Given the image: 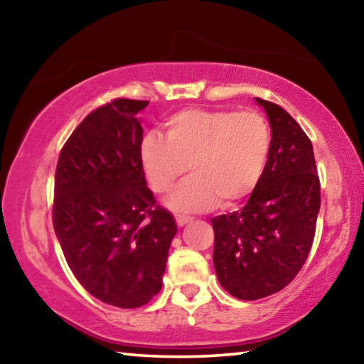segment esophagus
<instances>
[{
  "mask_svg": "<svg viewBox=\"0 0 364 364\" xmlns=\"http://www.w3.org/2000/svg\"><path fill=\"white\" fill-rule=\"evenodd\" d=\"M175 220H176V225H178V226H184L186 223H189V221L193 220V218H191V217H184V215H176Z\"/></svg>",
  "mask_w": 364,
  "mask_h": 364,
  "instance_id": "esophagus-1",
  "label": "esophagus"
}]
</instances>
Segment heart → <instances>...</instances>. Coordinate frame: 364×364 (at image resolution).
I'll return each mask as SVG.
<instances>
[{"label":"heart","mask_w":364,"mask_h":364,"mask_svg":"<svg viewBox=\"0 0 364 364\" xmlns=\"http://www.w3.org/2000/svg\"><path fill=\"white\" fill-rule=\"evenodd\" d=\"M167 138L151 133L139 147L147 181L167 194L188 168L193 176L168 199L176 212L230 207L254 193L267 168L271 132L254 110L186 109L167 120Z\"/></svg>","instance_id":"1"}]
</instances>
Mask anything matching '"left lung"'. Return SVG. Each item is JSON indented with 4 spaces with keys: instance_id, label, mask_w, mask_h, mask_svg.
I'll use <instances>...</instances> for the list:
<instances>
[{
    "instance_id": "1",
    "label": "left lung",
    "mask_w": 364,
    "mask_h": 364,
    "mask_svg": "<svg viewBox=\"0 0 364 364\" xmlns=\"http://www.w3.org/2000/svg\"><path fill=\"white\" fill-rule=\"evenodd\" d=\"M255 101L271 127L267 168L241 212L210 220L217 278L241 300L268 297L297 276L310 254L321 204L311 141L278 104Z\"/></svg>"
}]
</instances>
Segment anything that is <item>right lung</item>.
Segmentation results:
<instances>
[{"label": "right lung", "instance_id": "right-lung-1", "mask_svg": "<svg viewBox=\"0 0 364 364\" xmlns=\"http://www.w3.org/2000/svg\"><path fill=\"white\" fill-rule=\"evenodd\" d=\"M147 104L120 97L86 115L60 151L54 181L53 225L73 276L119 308L159 294L178 230L141 165L138 114Z\"/></svg>", "mask_w": 364, "mask_h": 364}]
</instances>
